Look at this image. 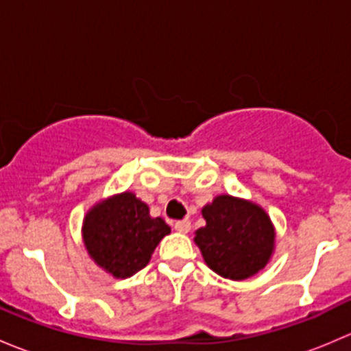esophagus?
<instances>
[{
    "label": "esophagus",
    "mask_w": 351,
    "mask_h": 351,
    "mask_svg": "<svg viewBox=\"0 0 351 351\" xmlns=\"http://www.w3.org/2000/svg\"><path fill=\"white\" fill-rule=\"evenodd\" d=\"M175 229L178 232H182V234H186V232H189L190 229H192V224H190V221H186V219H185V221H178V222H176Z\"/></svg>",
    "instance_id": "esophagus-1"
}]
</instances>
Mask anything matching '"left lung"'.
<instances>
[{"label": "left lung", "instance_id": "1", "mask_svg": "<svg viewBox=\"0 0 351 351\" xmlns=\"http://www.w3.org/2000/svg\"><path fill=\"white\" fill-rule=\"evenodd\" d=\"M202 217L205 226L197 229L193 241L212 271L246 280L270 263L277 232L263 207L226 193L204 205Z\"/></svg>", "mask_w": 351, "mask_h": 351}]
</instances>
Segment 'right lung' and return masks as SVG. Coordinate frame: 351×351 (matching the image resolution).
<instances>
[{"mask_svg":"<svg viewBox=\"0 0 351 351\" xmlns=\"http://www.w3.org/2000/svg\"><path fill=\"white\" fill-rule=\"evenodd\" d=\"M83 243L91 260L113 278H129L143 270L156 246L171 228L151 217L149 207L134 192L97 202L83 219Z\"/></svg>","mask_w":351,"mask_h":351,"instance_id":"obj_1","label":"right lung"}]
</instances>
